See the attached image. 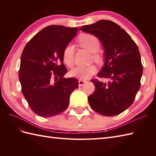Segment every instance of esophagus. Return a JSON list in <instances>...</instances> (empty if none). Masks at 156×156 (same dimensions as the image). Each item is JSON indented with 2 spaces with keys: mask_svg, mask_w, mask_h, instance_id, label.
Instances as JSON below:
<instances>
[{
  "mask_svg": "<svg viewBox=\"0 0 156 156\" xmlns=\"http://www.w3.org/2000/svg\"><path fill=\"white\" fill-rule=\"evenodd\" d=\"M86 82H87V81L80 80L78 81V86L79 87H82V86H83L86 83Z\"/></svg>",
  "mask_w": 156,
  "mask_h": 156,
  "instance_id": "esophagus-1",
  "label": "esophagus"
}]
</instances>
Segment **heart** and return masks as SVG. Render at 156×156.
Returning a JSON list of instances; mask_svg holds the SVG:
<instances>
[{"mask_svg": "<svg viewBox=\"0 0 156 156\" xmlns=\"http://www.w3.org/2000/svg\"><path fill=\"white\" fill-rule=\"evenodd\" d=\"M79 44L84 49L90 53H96L98 51L100 48V43L96 36L91 34H83L78 39ZM75 48L72 44H69L66 46L63 51V60L65 64L68 66H72L74 63ZM95 59H98V54H94ZM97 72V68L94 66L90 65L88 66H78L72 69L70 75L72 77L80 79V80H87L90 78Z\"/></svg>", "mask_w": 156, "mask_h": 156, "instance_id": "b5f03b06", "label": "heart"}]
</instances>
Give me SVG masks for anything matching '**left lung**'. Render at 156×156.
<instances>
[{
	"instance_id": "left-lung-1",
	"label": "left lung",
	"mask_w": 156,
	"mask_h": 156,
	"mask_svg": "<svg viewBox=\"0 0 156 156\" xmlns=\"http://www.w3.org/2000/svg\"><path fill=\"white\" fill-rule=\"evenodd\" d=\"M80 30L92 34L101 42L105 64L98 73L106 82L91 80L95 90L88 97L91 108L104 116L121 113L133 104L143 74V66L137 45L120 26L109 20H100Z\"/></svg>"
}]
</instances>
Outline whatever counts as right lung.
Masks as SVG:
<instances>
[{"label":"right lung","mask_w":156,"mask_h":156,"mask_svg":"<svg viewBox=\"0 0 156 156\" xmlns=\"http://www.w3.org/2000/svg\"><path fill=\"white\" fill-rule=\"evenodd\" d=\"M78 32L77 27L49 25L38 32L23 49L19 78L21 91L35 114L50 117L67 108L78 81L65 78V47ZM55 82H53V80Z\"/></svg>","instance_id":"obj_1"}]
</instances>
